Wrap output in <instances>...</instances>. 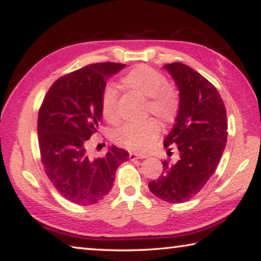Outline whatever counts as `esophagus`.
<instances>
[{"label": "esophagus", "instance_id": "34e87169", "mask_svg": "<svg viewBox=\"0 0 261 261\" xmlns=\"http://www.w3.org/2000/svg\"><path fill=\"white\" fill-rule=\"evenodd\" d=\"M144 158H146V155H141V154H137V153H130L129 154V159L131 161L138 160V159H144Z\"/></svg>", "mask_w": 261, "mask_h": 261}]
</instances>
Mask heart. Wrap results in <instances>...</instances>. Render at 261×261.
<instances>
[{"instance_id": "obj_1", "label": "heart", "mask_w": 261, "mask_h": 261, "mask_svg": "<svg viewBox=\"0 0 261 261\" xmlns=\"http://www.w3.org/2000/svg\"><path fill=\"white\" fill-rule=\"evenodd\" d=\"M127 90L146 96L145 113H152L161 122L169 124L177 118L180 109L179 91L169 85L165 74L148 65L139 64L121 78ZM101 113L110 124L120 121L117 112L116 93L112 87H106L101 96ZM160 135V124L155 118L126 123L113 134V139L120 146L130 151L144 152L155 143Z\"/></svg>"}]
</instances>
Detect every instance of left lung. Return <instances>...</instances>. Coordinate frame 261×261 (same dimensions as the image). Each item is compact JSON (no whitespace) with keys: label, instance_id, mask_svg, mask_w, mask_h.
I'll use <instances>...</instances> for the list:
<instances>
[{"label":"left lung","instance_id":"obj_1","mask_svg":"<svg viewBox=\"0 0 261 261\" xmlns=\"http://www.w3.org/2000/svg\"><path fill=\"white\" fill-rule=\"evenodd\" d=\"M163 68L180 94L179 114L163 146L170 153L176 145L179 159L163 161L161 176L148 188L163 201L178 204L196 196L218 167L227 143V112L218 90L199 72L179 62Z\"/></svg>","mask_w":261,"mask_h":261}]
</instances>
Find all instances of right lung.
Masks as SVG:
<instances>
[{"instance_id":"add662e5","label":"right lung","mask_w":261,"mask_h":261,"mask_svg":"<svg viewBox=\"0 0 261 261\" xmlns=\"http://www.w3.org/2000/svg\"><path fill=\"white\" fill-rule=\"evenodd\" d=\"M125 64L103 62L60 77L43 98L38 116L41 163L62 197L81 206L94 205L113 188L115 174L127 161L125 149L113 146L102 158L88 156L87 140L102 118L101 96L107 78Z\"/></svg>"}]
</instances>
